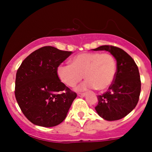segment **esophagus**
I'll return each mask as SVG.
<instances>
[{
  "label": "esophagus",
  "mask_w": 152,
  "mask_h": 152,
  "mask_svg": "<svg viewBox=\"0 0 152 152\" xmlns=\"http://www.w3.org/2000/svg\"><path fill=\"white\" fill-rule=\"evenodd\" d=\"M78 96H81V97H83L86 96V93H78Z\"/></svg>",
  "instance_id": "1"
}]
</instances>
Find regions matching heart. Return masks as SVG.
I'll return each mask as SVG.
<instances>
[{
  "instance_id": "1",
  "label": "heart",
  "mask_w": 152,
  "mask_h": 152,
  "mask_svg": "<svg viewBox=\"0 0 152 152\" xmlns=\"http://www.w3.org/2000/svg\"><path fill=\"white\" fill-rule=\"evenodd\" d=\"M116 61L109 53H83L73 57L71 64H61L57 68L58 78L66 86L74 87L86 80L77 90L96 88L104 91L112 84L116 74Z\"/></svg>"
}]
</instances>
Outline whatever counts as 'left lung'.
<instances>
[{
	"instance_id": "8db88e82",
	"label": "left lung",
	"mask_w": 152,
	"mask_h": 152,
	"mask_svg": "<svg viewBox=\"0 0 152 152\" xmlns=\"http://www.w3.org/2000/svg\"><path fill=\"white\" fill-rule=\"evenodd\" d=\"M92 50L110 52L117 64L113 83L107 91L97 96L99 103L96 111L107 121L121 119L129 114L139 102L141 80L138 66L126 52L118 47L102 46Z\"/></svg>"
}]
</instances>
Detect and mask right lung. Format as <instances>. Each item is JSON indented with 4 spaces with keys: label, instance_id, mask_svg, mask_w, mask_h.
I'll return each instance as SVG.
<instances>
[{
    "label": "right lung",
    "instance_id": "add662e5",
    "mask_svg": "<svg viewBox=\"0 0 152 152\" xmlns=\"http://www.w3.org/2000/svg\"><path fill=\"white\" fill-rule=\"evenodd\" d=\"M71 53L44 46L26 57L18 68L15 99L23 114L34 124L52 127L66 118L77 94L61 81L57 68Z\"/></svg>",
    "mask_w": 152,
    "mask_h": 152
}]
</instances>
